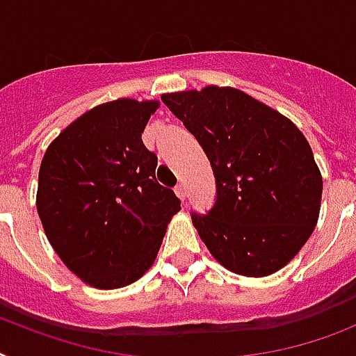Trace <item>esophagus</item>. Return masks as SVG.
<instances>
[{
    "label": "esophagus",
    "instance_id": "obj_1",
    "mask_svg": "<svg viewBox=\"0 0 356 356\" xmlns=\"http://www.w3.org/2000/svg\"><path fill=\"white\" fill-rule=\"evenodd\" d=\"M175 193L178 195V198L184 202V204H187V189H185V185L184 184H178L175 187Z\"/></svg>",
    "mask_w": 356,
    "mask_h": 356
}]
</instances>
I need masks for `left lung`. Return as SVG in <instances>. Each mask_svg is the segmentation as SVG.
Masks as SVG:
<instances>
[{
  "instance_id": "left-lung-1",
  "label": "left lung",
  "mask_w": 356,
  "mask_h": 356,
  "mask_svg": "<svg viewBox=\"0 0 356 356\" xmlns=\"http://www.w3.org/2000/svg\"><path fill=\"white\" fill-rule=\"evenodd\" d=\"M198 140L216 178V202L191 214L229 271L267 277L291 262L316 225L322 175L295 123L249 94L209 85L163 94Z\"/></svg>"
}]
</instances>
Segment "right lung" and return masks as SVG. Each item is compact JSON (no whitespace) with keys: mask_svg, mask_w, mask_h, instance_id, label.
Masks as SVG:
<instances>
[{"mask_svg":"<svg viewBox=\"0 0 356 356\" xmlns=\"http://www.w3.org/2000/svg\"><path fill=\"white\" fill-rule=\"evenodd\" d=\"M158 107L131 98L98 105L60 132L41 160L36 207L47 238L70 271L98 289L142 277L180 211L142 142Z\"/></svg>","mask_w":356,"mask_h":356,"instance_id":"right-lung-1","label":"right lung"}]
</instances>
